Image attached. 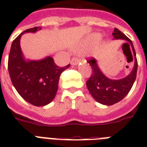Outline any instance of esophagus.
<instances>
[{
	"label": "esophagus",
	"mask_w": 147,
	"mask_h": 147,
	"mask_svg": "<svg viewBox=\"0 0 147 147\" xmlns=\"http://www.w3.org/2000/svg\"><path fill=\"white\" fill-rule=\"evenodd\" d=\"M79 62H80V59L79 58L74 57L71 60V65H77Z\"/></svg>",
	"instance_id": "obj_1"
}]
</instances>
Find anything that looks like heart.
Wrapping results in <instances>:
<instances>
[{"label":"heart","instance_id":"1","mask_svg":"<svg viewBox=\"0 0 147 147\" xmlns=\"http://www.w3.org/2000/svg\"><path fill=\"white\" fill-rule=\"evenodd\" d=\"M100 35H94L93 37L92 38V40H91V42H98V40H100ZM85 45H82V46H79V47H78V49H83L84 47H85Z\"/></svg>","mask_w":147,"mask_h":147}]
</instances>
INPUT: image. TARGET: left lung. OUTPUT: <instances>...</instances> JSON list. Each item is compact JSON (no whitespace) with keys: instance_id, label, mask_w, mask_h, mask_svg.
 Returning <instances> with one entry per match:
<instances>
[{"instance_id":"1","label":"left lung","mask_w":147,"mask_h":147,"mask_svg":"<svg viewBox=\"0 0 147 147\" xmlns=\"http://www.w3.org/2000/svg\"><path fill=\"white\" fill-rule=\"evenodd\" d=\"M112 35L114 36V40H127L128 42L126 43L129 47L131 46L134 55V65L132 71L125 78L114 80L107 78L103 73L98 66L95 59H92L88 61L92 69L91 78H89L86 82L88 90L89 91L90 94H92L94 100L100 104L107 106L119 102L129 93L136 80L137 71V60L132 41L117 28H114Z\"/></svg>"}]
</instances>
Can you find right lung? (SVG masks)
Here are the masks:
<instances>
[{"label": "right lung", "mask_w": 147, "mask_h": 147, "mask_svg": "<svg viewBox=\"0 0 147 147\" xmlns=\"http://www.w3.org/2000/svg\"><path fill=\"white\" fill-rule=\"evenodd\" d=\"M41 27L36 26L20 33L12 42L8 58V71L15 89L31 105L42 107L54 99L61 74L70 65L59 67L51 56L40 60H26L20 48L24 33H36Z\"/></svg>", "instance_id": "obj_1"}]
</instances>
